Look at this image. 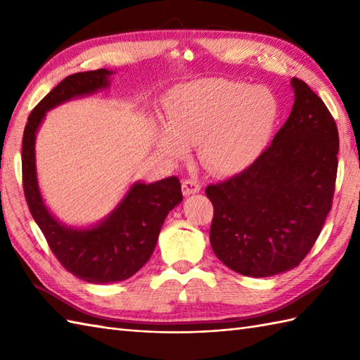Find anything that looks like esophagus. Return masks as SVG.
Here are the masks:
<instances>
[{"mask_svg": "<svg viewBox=\"0 0 360 360\" xmlns=\"http://www.w3.org/2000/svg\"><path fill=\"white\" fill-rule=\"evenodd\" d=\"M201 190V186L198 184L196 181L193 179H186L182 181V193H184L186 196H190V195H195Z\"/></svg>", "mask_w": 360, "mask_h": 360, "instance_id": "esophagus-1", "label": "esophagus"}]
</instances>
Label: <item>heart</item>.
Returning a JSON list of instances; mask_svg holds the SVG:
<instances>
[{"label": "heart", "mask_w": 360, "mask_h": 360, "mask_svg": "<svg viewBox=\"0 0 360 360\" xmlns=\"http://www.w3.org/2000/svg\"><path fill=\"white\" fill-rule=\"evenodd\" d=\"M280 106L269 89L243 82L202 79L176 88L167 101V122L155 131L158 150L184 160L200 147L207 172L233 176L246 170L271 141Z\"/></svg>", "instance_id": "obj_1"}]
</instances>
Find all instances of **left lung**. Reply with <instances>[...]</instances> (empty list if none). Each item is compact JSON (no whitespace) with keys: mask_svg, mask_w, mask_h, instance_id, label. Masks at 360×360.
Wrapping results in <instances>:
<instances>
[{"mask_svg":"<svg viewBox=\"0 0 360 360\" xmlns=\"http://www.w3.org/2000/svg\"><path fill=\"white\" fill-rule=\"evenodd\" d=\"M294 105L254 164L205 188L213 204L210 244L229 269L272 277L308 255L331 210L339 133L323 101L290 79Z\"/></svg>","mask_w":360,"mask_h":360,"instance_id":"left-lung-1","label":"left lung"}]
</instances>
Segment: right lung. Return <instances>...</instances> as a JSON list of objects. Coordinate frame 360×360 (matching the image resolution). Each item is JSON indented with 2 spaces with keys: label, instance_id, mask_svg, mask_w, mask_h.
<instances>
[{
  "label": "right lung",
  "instance_id": "obj_1",
  "mask_svg": "<svg viewBox=\"0 0 360 360\" xmlns=\"http://www.w3.org/2000/svg\"><path fill=\"white\" fill-rule=\"evenodd\" d=\"M114 71L72 74L62 80L30 112L22 134V187L32 213L53 255L77 278L94 285L124 281L148 262L170 210L182 201L178 178L134 182L103 219L88 227H74L52 215L44 204L37 178L35 139L46 112L72 98L110 88Z\"/></svg>",
  "mask_w": 360,
  "mask_h": 360
}]
</instances>
